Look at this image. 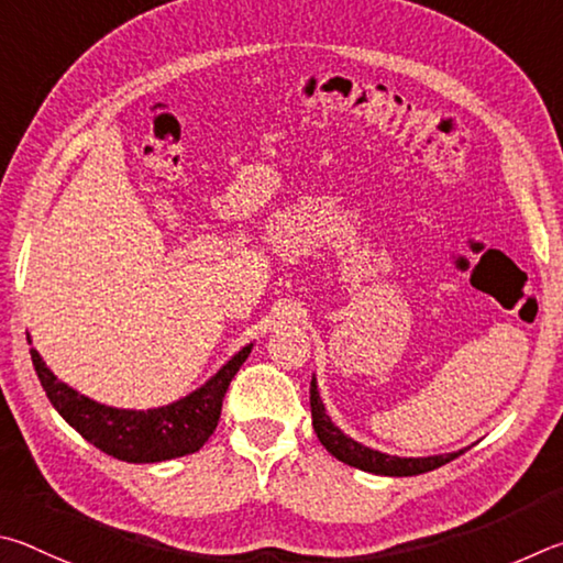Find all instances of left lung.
<instances>
[{
	"mask_svg": "<svg viewBox=\"0 0 563 563\" xmlns=\"http://www.w3.org/2000/svg\"><path fill=\"white\" fill-rule=\"evenodd\" d=\"M311 420H313V432L321 440V445L327 448L333 457L346 462V465L371 472V475H386V477H412V475H422V472L438 470L442 465H448L450 460H455L460 452H448V455H432V457H396V455H386V452L371 450L366 445H361L353 438H349L346 432L336 428L327 416V408H323V400L319 396V386H317V376L311 378Z\"/></svg>",
	"mask_w": 563,
	"mask_h": 563,
	"instance_id": "left-lung-1",
	"label": "left lung"
}]
</instances>
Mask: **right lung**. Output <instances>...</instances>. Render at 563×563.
Masks as SVG:
<instances>
[{
	"label": "right lung",
	"instance_id": "obj_1",
	"mask_svg": "<svg viewBox=\"0 0 563 563\" xmlns=\"http://www.w3.org/2000/svg\"><path fill=\"white\" fill-rule=\"evenodd\" d=\"M32 343V341H29ZM252 343L224 363L214 376L190 396L151 410H123L96 402L58 380L32 349L36 376L46 398L78 435L106 455L123 462H165L200 450L212 435L222 412L224 393L240 371Z\"/></svg>",
	"mask_w": 563,
	"mask_h": 563
}]
</instances>
